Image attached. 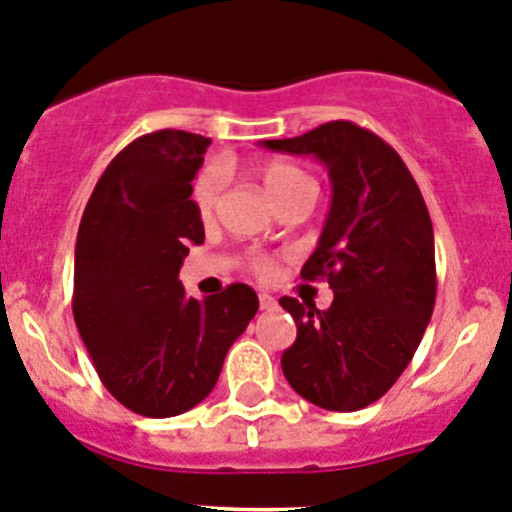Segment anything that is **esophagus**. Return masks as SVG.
I'll use <instances>...</instances> for the list:
<instances>
[{
  "label": "esophagus",
  "mask_w": 512,
  "mask_h": 512,
  "mask_svg": "<svg viewBox=\"0 0 512 512\" xmlns=\"http://www.w3.org/2000/svg\"><path fill=\"white\" fill-rule=\"evenodd\" d=\"M260 309H265V312H272V309H277V299L272 297V294L262 292L260 294Z\"/></svg>",
  "instance_id": "obj_1"
}]
</instances>
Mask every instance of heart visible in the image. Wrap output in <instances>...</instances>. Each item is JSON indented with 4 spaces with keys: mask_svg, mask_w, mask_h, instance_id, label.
I'll list each match as a JSON object with an SVG mask.
<instances>
[{
    "mask_svg": "<svg viewBox=\"0 0 512 512\" xmlns=\"http://www.w3.org/2000/svg\"><path fill=\"white\" fill-rule=\"evenodd\" d=\"M257 175H260L262 185H265L267 193L272 195L277 205L282 200H287L289 195L299 193V190H314L312 178L304 173L299 165L287 163V160H265V163L257 165ZM223 170L218 165H208L203 173L195 178L193 185V205L195 213L203 223H213L215 213H218L220 195H223ZM247 267L255 277L260 280H270L272 272H275V260L265 252H252L247 257Z\"/></svg>",
    "mask_w": 512,
    "mask_h": 512,
    "instance_id": "1",
    "label": "heart"
}]
</instances>
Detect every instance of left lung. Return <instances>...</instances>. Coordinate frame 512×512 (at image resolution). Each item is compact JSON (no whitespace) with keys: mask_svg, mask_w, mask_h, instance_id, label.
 <instances>
[{"mask_svg":"<svg viewBox=\"0 0 512 512\" xmlns=\"http://www.w3.org/2000/svg\"><path fill=\"white\" fill-rule=\"evenodd\" d=\"M267 148L322 160L332 205L304 280H327L332 307L282 297L297 339L282 371L302 399L359 411L396 384L414 359L436 304L433 225L399 153L352 121H329Z\"/></svg>","mask_w":512,"mask_h":512,"instance_id":"8db88e82","label":"left lung"}]
</instances>
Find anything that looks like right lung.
I'll return each instance as SVG.
<instances>
[{"label":"right lung","mask_w":512,"mask_h":512,"mask_svg":"<svg viewBox=\"0 0 512 512\" xmlns=\"http://www.w3.org/2000/svg\"><path fill=\"white\" fill-rule=\"evenodd\" d=\"M208 146L173 128L128 143L103 170L76 235V327L113 399L148 418L198 406L260 307L242 282L193 299L178 280L190 245L205 240L190 183Z\"/></svg>","instance_id":"right-lung-1"}]
</instances>
